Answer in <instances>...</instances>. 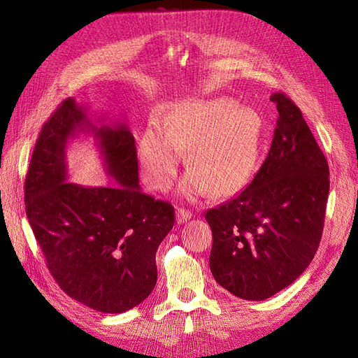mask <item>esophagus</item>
Listing matches in <instances>:
<instances>
[{"instance_id":"esophagus-1","label":"esophagus","mask_w":358,"mask_h":358,"mask_svg":"<svg viewBox=\"0 0 358 358\" xmlns=\"http://www.w3.org/2000/svg\"><path fill=\"white\" fill-rule=\"evenodd\" d=\"M191 216H192V213H191V210H188V209L179 208V209L176 210V221H178V224H185L187 221L191 220Z\"/></svg>"}]
</instances>
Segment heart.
I'll use <instances>...</instances> for the list:
<instances>
[{"label": "heart", "instance_id": "obj_1", "mask_svg": "<svg viewBox=\"0 0 358 358\" xmlns=\"http://www.w3.org/2000/svg\"><path fill=\"white\" fill-rule=\"evenodd\" d=\"M262 146L258 115L230 100L188 103L176 107L162 127L150 124L138 142V164L150 188L162 191L175 178L180 149L191 170L179 189L197 197L210 189L229 197L248 185L257 171Z\"/></svg>", "mask_w": 358, "mask_h": 358}]
</instances>
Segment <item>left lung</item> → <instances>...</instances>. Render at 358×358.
Here are the masks:
<instances>
[{"label":"left lung","mask_w":358,"mask_h":358,"mask_svg":"<svg viewBox=\"0 0 358 358\" xmlns=\"http://www.w3.org/2000/svg\"><path fill=\"white\" fill-rule=\"evenodd\" d=\"M270 100L279 116L263 166L239 196L204 215L215 280L255 301L291 285L310 264L330 188L327 159L299 107L282 92Z\"/></svg>","instance_id":"obj_1"}]
</instances>
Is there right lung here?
Returning a JSON list of instances; mask_svg holds the SVG:
<instances>
[{
	"instance_id": "obj_1",
	"label": "right lung",
	"mask_w": 358,
	"mask_h": 358,
	"mask_svg": "<svg viewBox=\"0 0 358 358\" xmlns=\"http://www.w3.org/2000/svg\"><path fill=\"white\" fill-rule=\"evenodd\" d=\"M80 134L94 136L117 187L66 182V145ZM25 209L48 268L71 299L99 312L122 313L155 288V254L175 225V208L140 188L127 124L94 121L73 96L62 101L32 152Z\"/></svg>"
}]
</instances>
